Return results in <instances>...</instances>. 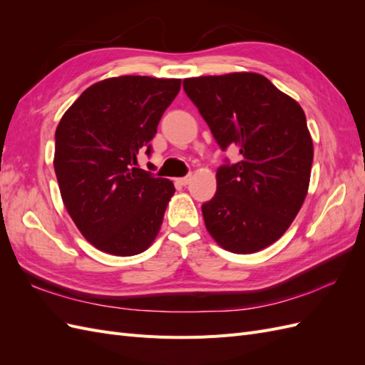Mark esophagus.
Returning <instances> with one entry per match:
<instances>
[{"mask_svg":"<svg viewBox=\"0 0 365 365\" xmlns=\"http://www.w3.org/2000/svg\"><path fill=\"white\" fill-rule=\"evenodd\" d=\"M190 181H192L190 176H184V178H178V180H176V182H178L180 185H187Z\"/></svg>","mask_w":365,"mask_h":365,"instance_id":"34e87169","label":"esophagus"}]
</instances>
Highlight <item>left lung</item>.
Returning a JSON list of instances; mask_svg holds the SVG:
<instances>
[{
    "label": "left lung",
    "instance_id": "left-lung-1",
    "mask_svg": "<svg viewBox=\"0 0 365 365\" xmlns=\"http://www.w3.org/2000/svg\"><path fill=\"white\" fill-rule=\"evenodd\" d=\"M182 86L220 149L240 153L217 169L216 195L202 204L207 231L230 252L269 247L300 212L311 181L304 111L257 73L190 77Z\"/></svg>",
    "mask_w": 365,
    "mask_h": 365
}]
</instances>
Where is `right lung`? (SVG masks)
<instances>
[{
    "mask_svg": "<svg viewBox=\"0 0 365 365\" xmlns=\"http://www.w3.org/2000/svg\"><path fill=\"white\" fill-rule=\"evenodd\" d=\"M181 79L120 76L81 94L56 128L54 172L65 208L83 237L114 256H135L155 240L173 182L135 168Z\"/></svg>",
    "mask_w": 365,
    "mask_h": 365,
    "instance_id": "add662e5",
    "label": "right lung"
}]
</instances>
